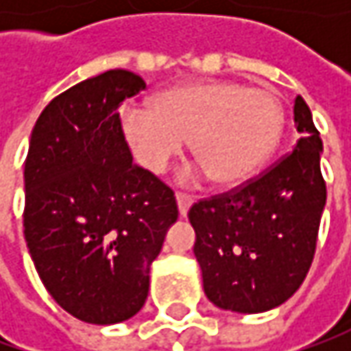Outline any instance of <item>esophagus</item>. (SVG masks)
Instances as JSON below:
<instances>
[{"instance_id":"34e87169","label":"esophagus","mask_w":351,"mask_h":351,"mask_svg":"<svg viewBox=\"0 0 351 351\" xmlns=\"http://www.w3.org/2000/svg\"><path fill=\"white\" fill-rule=\"evenodd\" d=\"M176 201H178L180 215H182V217H187V210H189V207L193 205V199H191L189 195H185V193H178V195H176Z\"/></svg>"}]
</instances>
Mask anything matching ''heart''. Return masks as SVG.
I'll use <instances>...</instances> for the list:
<instances>
[{
    "mask_svg": "<svg viewBox=\"0 0 351 351\" xmlns=\"http://www.w3.org/2000/svg\"><path fill=\"white\" fill-rule=\"evenodd\" d=\"M285 111L276 93L215 80L171 88L154 107L125 105L121 128L134 158L162 171L191 141L201 171L217 185L250 178L276 150Z\"/></svg>",
    "mask_w": 351,
    "mask_h": 351,
    "instance_id": "heart-1",
    "label": "heart"
}]
</instances>
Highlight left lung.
I'll return each mask as SVG.
<instances>
[{"instance_id": "8db88e82", "label": "left lung", "mask_w": 351, "mask_h": 351, "mask_svg": "<svg viewBox=\"0 0 351 351\" xmlns=\"http://www.w3.org/2000/svg\"><path fill=\"white\" fill-rule=\"evenodd\" d=\"M295 150L258 180L189 209L203 289L223 311L256 315L301 287L315 258L326 183L322 141L308 105L295 99Z\"/></svg>"}]
</instances>
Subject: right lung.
<instances>
[{"instance_id": "right-lung-1", "label": "right lung", "mask_w": 351, "mask_h": 351, "mask_svg": "<svg viewBox=\"0 0 351 351\" xmlns=\"http://www.w3.org/2000/svg\"><path fill=\"white\" fill-rule=\"evenodd\" d=\"M146 88L109 70L45 107L25 162V240L66 313L117 324L146 303L150 265L178 221L173 191L132 164L119 105Z\"/></svg>"}]
</instances>
